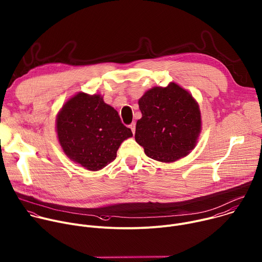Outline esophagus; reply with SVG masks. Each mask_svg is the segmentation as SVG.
Returning <instances> with one entry per match:
<instances>
[{
    "label": "esophagus",
    "mask_w": 262,
    "mask_h": 262,
    "mask_svg": "<svg viewBox=\"0 0 262 262\" xmlns=\"http://www.w3.org/2000/svg\"><path fill=\"white\" fill-rule=\"evenodd\" d=\"M129 128L131 129V131H132V133L134 134L135 133V123H132V124H130V126H129Z\"/></svg>",
    "instance_id": "obj_1"
}]
</instances>
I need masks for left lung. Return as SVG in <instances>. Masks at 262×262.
Segmentation results:
<instances>
[{
  "label": "left lung",
  "mask_w": 262,
  "mask_h": 262,
  "mask_svg": "<svg viewBox=\"0 0 262 262\" xmlns=\"http://www.w3.org/2000/svg\"><path fill=\"white\" fill-rule=\"evenodd\" d=\"M141 119L135 140L149 158L170 163L187 156L201 131L199 105L192 95L176 82L155 86L138 100Z\"/></svg>",
  "instance_id": "8db88e82"
}]
</instances>
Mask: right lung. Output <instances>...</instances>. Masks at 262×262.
<instances>
[{
  "mask_svg": "<svg viewBox=\"0 0 262 262\" xmlns=\"http://www.w3.org/2000/svg\"><path fill=\"white\" fill-rule=\"evenodd\" d=\"M56 128L68 158L91 171L113 162L121 143L133 135L101 95L81 92L64 104L57 116Z\"/></svg>",
  "mask_w": 262,
  "mask_h": 262,
  "instance_id": "obj_1",
  "label": "right lung"
}]
</instances>
